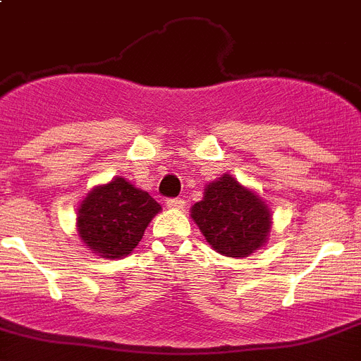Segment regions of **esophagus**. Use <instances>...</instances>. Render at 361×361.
Segmentation results:
<instances>
[{
  "label": "esophagus",
  "instance_id": "obj_1",
  "mask_svg": "<svg viewBox=\"0 0 361 361\" xmlns=\"http://www.w3.org/2000/svg\"><path fill=\"white\" fill-rule=\"evenodd\" d=\"M165 205H167L169 209H183L185 202L181 198H169L165 200Z\"/></svg>",
  "mask_w": 361,
  "mask_h": 361
}]
</instances>
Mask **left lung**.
Here are the masks:
<instances>
[{
  "label": "left lung",
  "instance_id": "obj_1",
  "mask_svg": "<svg viewBox=\"0 0 361 361\" xmlns=\"http://www.w3.org/2000/svg\"><path fill=\"white\" fill-rule=\"evenodd\" d=\"M190 218L209 245L231 258H245L265 245L271 231L267 205L228 174L207 185L205 196L194 203Z\"/></svg>",
  "mask_w": 361,
  "mask_h": 361
}]
</instances>
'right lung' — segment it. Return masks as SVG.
<instances>
[{
	"label": "right lung",
	"instance_id": "1",
	"mask_svg": "<svg viewBox=\"0 0 361 361\" xmlns=\"http://www.w3.org/2000/svg\"><path fill=\"white\" fill-rule=\"evenodd\" d=\"M159 211L161 207L149 192L118 176L87 194L78 209V233L103 258H123L140 243Z\"/></svg>",
	"mask_w": 361,
	"mask_h": 361
}]
</instances>
